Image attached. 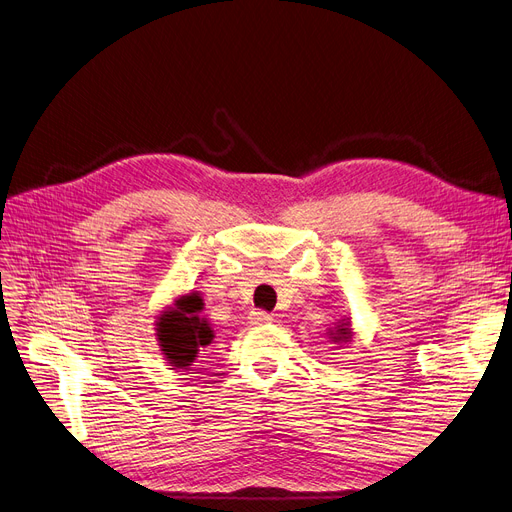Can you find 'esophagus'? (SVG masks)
I'll use <instances>...</instances> for the list:
<instances>
[{"label": "esophagus", "mask_w": 512, "mask_h": 512, "mask_svg": "<svg viewBox=\"0 0 512 512\" xmlns=\"http://www.w3.org/2000/svg\"><path fill=\"white\" fill-rule=\"evenodd\" d=\"M249 323H251V325H255V327H259V325H268V323H272V314L263 312V310H255V312H251V314H249Z\"/></svg>", "instance_id": "obj_1"}]
</instances>
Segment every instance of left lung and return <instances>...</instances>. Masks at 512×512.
I'll list each match as a JSON object with an SVG mask.
<instances>
[{"instance_id": "left-lung-1", "label": "left lung", "mask_w": 512, "mask_h": 512, "mask_svg": "<svg viewBox=\"0 0 512 512\" xmlns=\"http://www.w3.org/2000/svg\"><path fill=\"white\" fill-rule=\"evenodd\" d=\"M352 325H350V318H344L342 323H337L333 329H329V337L331 342L335 344H346V342H352Z\"/></svg>"}]
</instances>
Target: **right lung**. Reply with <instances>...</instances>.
I'll return each instance as SVG.
<instances>
[{
  "label": "right lung",
  "mask_w": 512,
  "mask_h": 512,
  "mask_svg": "<svg viewBox=\"0 0 512 512\" xmlns=\"http://www.w3.org/2000/svg\"><path fill=\"white\" fill-rule=\"evenodd\" d=\"M204 299L198 291L179 295L156 320V339L170 367L189 369L202 348L213 342L215 331L202 316Z\"/></svg>",
  "instance_id": "1"
}]
</instances>
